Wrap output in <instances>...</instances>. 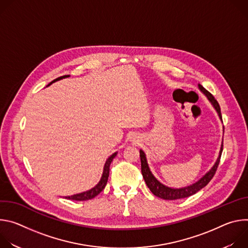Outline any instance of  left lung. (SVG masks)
Here are the masks:
<instances>
[{
	"instance_id": "obj_1",
	"label": "left lung",
	"mask_w": 248,
	"mask_h": 248,
	"mask_svg": "<svg viewBox=\"0 0 248 248\" xmlns=\"http://www.w3.org/2000/svg\"><path fill=\"white\" fill-rule=\"evenodd\" d=\"M199 89L207 96V98L209 99V101L213 104V106L215 107L220 119L222 120V114H221V109H220V105L217 102V100L214 98V96L212 95L209 91H207L201 84H198ZM223 152V143L221 146V150H220V154H219V158L217 159L215 165L204 176L199 180L197 183L193 184L192 186L184 187V188H170L164 185H162L160 182H158L156 180L155 176L152 174V172L150 171V169L148 167L147 161H146V157L145 154L142 150H140V161H141V172H142L143 179L148 186V188L151 190V192L160 198H163L165 200H175V199H181V198H186L188 196H191L193 194H195L197 191H199L200 189H202L203 187H205L210 181L213 179V176L216 173V170L218 169V166L220 164V160H221V155Z\"/></svg>"
}]
</instances>
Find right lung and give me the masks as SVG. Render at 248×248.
<instances>
[{
    "mask_svg": "<svg viewBox=\"0 0 248 248\" xmlns=\"http://www.w3.org/2000/svg\"><path fill=\"white\" fill-rule=\"evenodd\" d=\"M69 76H63V77H60L56 79H54L53 81H51L48 86L50 84H52L53 82L57 81V80H60V79H62L64 78H68ZM117 153H114L113 155H111L108 160L106 161V164H105V167H104V170H103V174H102V178L99 182V184L93 187L92 189L88 190V191H85V192H82V193H78V194H75V195H72V196H66L65 198L66 199H70V200H76V201H84V200H89V199H92L94 198L95 196H97L106 186V185H107V182H108V178H109V172H110V165L113 161V159L116 157Z\"/></svg>",
    "mask_w": 248,
    "mask_h": 248,
    "instance_id": "obj_1",
    "label": "right lung"
}]
</instances>
